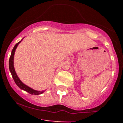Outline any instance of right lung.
<instances>
[{
	"label": "right lung",
	"instance_id": "1",
	"mask_svg": "<svg viewBox=\"0 0 123 123\" xmlns=\"http://www.w3.org/2000/svg\"><path fill=\"white\" fill-rule=\"evenodd\" d=\"M22 41V40H21ZM21 41H19V42H18L16 45L14 46L13 49L12 51V54H11L10 57L9 59V69L10 71L11 74H12V78H13L14 81L16 83L17 86L19 87L21 89L24 90V91H26L28 93H29L30 94H32V95H39V94H42L44 91H36V90H34L32 89H31V87H28V86L25 85V84L23 83L21 81V80L19 79V78L17 76V73L15 72V68H14V65H13V58H14V55H15V52L16 50V49H17V46L18 45V44L21 42Z\"/></svg>",
	"mask_w": 123,
	"mask_h": 123
}]
</instances>
